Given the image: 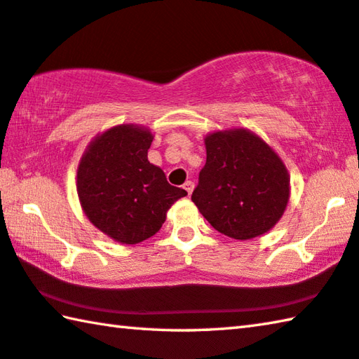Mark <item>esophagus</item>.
I'll return each instance as SVG.
<instances>
[{"label": "esophagus", "instance_id": "1", "mask_svg": "<svg viewBox=\"0 0 359 359\" xmlns=\"http://www.w3.org/2000/svg\"><path fill=\"white\" fill-rule=\"evenodd\" d=\"M184 188H185V190H187V193H188V194H191V191H193V188H194V184H193V182H191V180H187V182H185V184H184Z\"/></svg>", "mask_w": 359, "mask_h": 359}]
</instances>
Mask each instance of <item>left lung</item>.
Masks as SVG:
<instances>
[{
  "mask_svg": "<svg viewBox=\"0 0 359 359\" xmlns=\"http://www.w3.org/2000/svg\"><path fill=\"white\" fill-rule=\"evenodd\" d=\"M205 151V166L191 194L202 217L236 240L269 232L290 198V177L283 160L246 128L207 135Z\"/></svg>",
  "mask_w": 359,
  "mask_h": 359,
  "instance_id": "left-lung-1",
  "label": "left lung"
}]
</instances>
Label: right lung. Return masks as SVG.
Segmentation results:
<instances>
[{"label": "right lung", "mask_w": 359, "mask_h": 359, "mask_svg": "<svg viewBox=\"0 0 359 359\" xmlns=\"http://www.w3.org/2000/svg\"><path fill=\"white\" fill-rule=\"evenodd\" d=\"M151 130L122 123L95 136L83 154L76 191L88 219L123 245L155 236L175 201L187 196L147 160Z\"/></svg>", "instance_id": "right-lung-1"}]
</instances>
